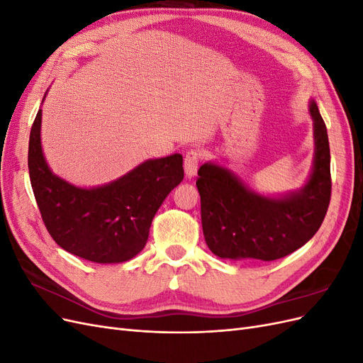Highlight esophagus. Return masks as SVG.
<instances>
[{
	"mask_svg": "<svg viewBox=\"0 0 363 363\" xmlns=\"http://www.w3.org/2000/svg\"><path fill=\"white\" fill-rule=\"evenodd\" d=\"M201 160V152L199 150H191L186 152L184 156V172L186 177L191 179L196 174V169H199V164Z\"/></svg>",
	"mask_w": 363,
	"mask_h": 363,
	"instance_id": "1",
	"label": "esophagus"
}]
</instances>
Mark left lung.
<instances>
[{
	"label": "left lung",
	"instance_id": "left-lung-1",
	"mask_svg": "<svg viewBox=\"0 0 363 363\" xmlns=\"http://www.w3.org/2000/svg\"><path fill=\"white\" fill-rule=\"evenodd\" d=\"M313 119L315 157L311 177L298 192L265 196L236 175L207 162L199 169L201 224L207 247L215 256L233 260L271 262L303 247L321 227L332 195L330 147L316 103Z\"/></svg>",
	"mask_w": 363,
	"mask_h": 363
}]
</instances>
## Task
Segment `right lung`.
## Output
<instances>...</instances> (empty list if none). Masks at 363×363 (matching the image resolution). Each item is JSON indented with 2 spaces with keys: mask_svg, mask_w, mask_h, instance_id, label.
Segmentation results:
<instances>
[{
  "mask_svg": "<svg viewBox=\"0 0 363 363\" xmlns=\"http://www.w3.org/2000/svg\"><path fill=\"white\" fill-rule=\"evenodd\" d=\"M42 111L31 125L28 172L48 233L74 256L121 263L144 250L150 227L168 194L183 180V157L150 159L118 180L77 188L51 172L40 145Z\"/></svg>",
  "mask_w": 363,
  "mask_h": 363,
  "instance_id": "1",
  "label": "right lung"
}]
</instances>
